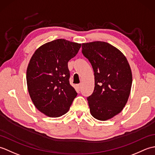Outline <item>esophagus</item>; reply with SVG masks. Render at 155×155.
<instances>
[{
  "mask_svg": "<svg viewBox=\"0 0 155 155\" xmlns=\"http://www.w3.org/2000/svg\"><path fill=\"white\" fill-rule=\"evenodd\" d=\"M77 88H78V90L80 91V90L81 89V88H82V84H77Z\"/></svg>",
  "mask_w": 155,
  "mask_h": 155,
  "instance_id": "34e87169",
  "label": "esophagus"
}]
</instances>
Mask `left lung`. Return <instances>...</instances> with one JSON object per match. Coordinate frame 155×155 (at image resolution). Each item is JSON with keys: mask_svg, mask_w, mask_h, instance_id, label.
Segmentation results:
<instances>
[{"mask_svg": "<svg viewBox=\"0 0 155 155\" xmlns=\"http://www.w3.org/2000/svg\"><path fill=\"white\" fill-rule=\"evenodd\" d=\"M82 53L93 67L94 88L87 97L92 116L107 120L120 113L130 93L132 72L126 57L113 45L95 41L82 45Z\"/></svg>", "mask_w": 155, "mask_h": 155, "instance_id": "left-lung-1", "label": "left lung"}]
</instances>
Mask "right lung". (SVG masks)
<instances>
[{
	"label": "right lung",
	"instance_id": "obj_1",
	"mask_svg": "<svg viewBox=\"0 0 155 155\" xmlns=\"http://www.w3.org/2000/svg\"><path fill=\"white\" fill-rule=\"evenodd\" d=\"M81 44L64 39L47 42L35 52L27 71V83L32 103L50 117L67 113L77 93L69 81L68 62Z\"/></svg>",
	"mask_w": 155,
	"mask_h": 155
}]
</instances>
